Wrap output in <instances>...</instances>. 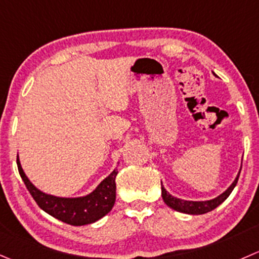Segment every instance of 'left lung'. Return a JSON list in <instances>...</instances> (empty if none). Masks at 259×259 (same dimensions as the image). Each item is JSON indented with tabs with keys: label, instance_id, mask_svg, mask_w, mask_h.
I'll return each mask as SVG.
<instances>
[{
	"label": "left lung",
	"instance_id": "1",
	"mask_svg": "<svg viewBox=\"0 0 259 259\" xmlns=\"http://www.w3.org/2000/svg\"><path fill=\"white\" fill-rule=\"evenodd\" d=\"M240 170L238 173L237 178L234 180V182L230 185V187L228 188L225 192H223L220 196L215 197V199L209 200V201H186V200H181L177 199V197L172 196L170 193H168L165 191V188L162 186V197L163 201L170 207V209L176 210V211L180 212H185V214H191V215H201V214H206V212L211 211V210L217 209L220 204L225 201L228 199L232 191L234 190L235 185L238 182V178H239Z\"/></svg>",
	"mask_w": 259,
	"mask_h": 259
}]
</instances>
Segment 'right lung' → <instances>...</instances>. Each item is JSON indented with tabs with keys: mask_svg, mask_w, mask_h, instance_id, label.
I'll list each match as a JSON object with an SVG mask.
<instances>
[{
	"mask_svg": "<svg viewBox=\"0 0 259 259\" xmlns=\"http://www.w3.org/2000/svg\"><path fill=\"white\" fill-rule=\"evenodd\" d=\"M16 162L20 176H21L29 192L31 193L35 202L39 205L40 209H42L45 212H48L60 222L74 225V227L91 224V223H95L104 218L107 212L111 211L112 206H114L115 199H116V183H115V178L117 175L116 169L112 170L110 176H107L97 186L96 190L92 191L87 196L67 199V197L47 195V193L37 190L22 170L19 155H17Z\"/></svg>",
	"mask_w": 259,
	"mask_h": 259,
	"instance_id": "1",
	"label": "right lung"
}]
</instances>
